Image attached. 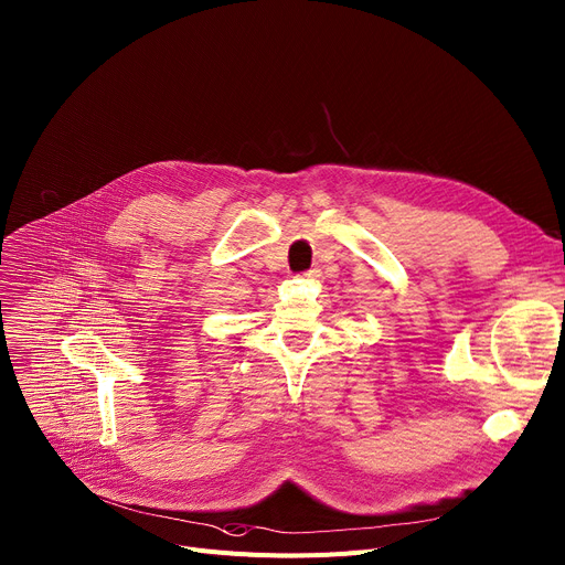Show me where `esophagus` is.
<instances>
[{
    "instance_id": "34e87169",
    "label": "esophagus",
    "mask_w": 565,
    "mask_h": 565,
    "mask_svg": "<svg viewBox=\"0 0 565 565\" xmlns=\"http://www.w3.org/2000/svg\"><path fill=\"white\" fill-rule=\"evenodd\" d=\"M305 277H307V279H313V281H316V279H320V277H322V275H320V270H318V268H313V270H309V273H305Z\"/></svg>"
}]
</instances>
